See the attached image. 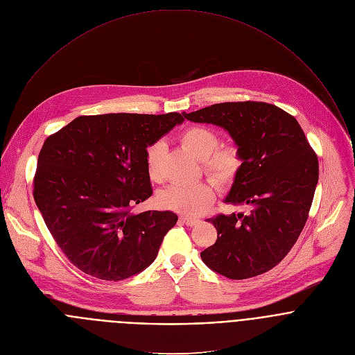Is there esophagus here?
<instances>
[{"label": "esophagus", "mask_w": 355, "mask_h": 355, "mask_svg": "<svg viewBox=\"0 0 355 355\" xmlns=\"http://www.w3.org/2000/svg\"><path fill=\"white\" fill-rule=\"evenodd\" d=\"M180 220H182L184 225H187V226H194V225H197V223L200 222L197 218H190V216H182Z\"/></svg>", "instance_id": "esophagus-1"}]
</instances>
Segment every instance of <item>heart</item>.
<instances>
[{
    "label": "heart",
    "instance_id": "obj_1",
    "mask_svg": "<svg viewBox=\"0 0 355 355\" xmlns=\"http://www.w3.org/2000/svg\"><path fill=\"white\" fill-rule=\"evenodd\" d=\"M180 141L197 159L202 161L205 173L219 184H230L236 180L243 158L234 146L218 147L219 137L215 132L201 126L186 129ZM162 143H154L146 153V168L151 180L161 179ZM215 191L212 184L200 182L194 184H172L159 194V201L165 208L187 216H196L204 212L214 201Z\"/></svg>",
    "mask_w": 355,
    "mask_h": 355
}]
</instances>
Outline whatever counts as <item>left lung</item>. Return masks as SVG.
Listing matches in <instances>:
<instances>
[{
    "instance_id": "obj_1",
    "label": "left lung",
    "mask_w": 355,
    "mask_h": 355,
    "mask_svg": "<svg viewBox=\"0 0 355 355\" xmlns=\"http://www.w3.org/2000/svg\"><path fill=\"white\" fill-rule=\"evenodd\" d=\"M183 116L225 129L243 158L225 202L248 212L218 215V239L201 252L214 272L248 279L276 266L297 241L319 178L318 158L294 116L255 101L215 104Z\"/></svg>"
}]
</instances>
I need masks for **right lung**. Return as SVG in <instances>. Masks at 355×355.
<instances>
[{"label": "right lung", "instance_id": "1", "mask_svg": "<svg viewBox=\"0 0 355 355\" xmlns=\"http://www.w3.org/2000/svg\"><path fill=\"white\" fill-rule=\"evenodd\" d=\"M183 121L178 112L79 116L44 141L35 201L76 268L103 280H123L154 262L178 215L130 208L153 194L147 148Z\"/></svg>", "mask_w": 355, "mask_h": 355}]
</instances>
